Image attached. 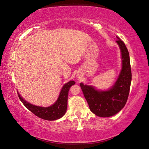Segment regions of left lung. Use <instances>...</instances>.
<instances>
[{"label":"left lung","instance_id":"left-lung-1","mask_svg":"<svg viewBox=\"0 0 149 149\" xmlns=\"http://www.w3.org/2000/svg\"><path fill=\"white\" fill-rule=\"evenodd\" d=\"M116 42L120 48L122 57V69L120 74L111 89L98 91L92 86L80 84L90 110L100 117H110L123 109L129 97L132 72L128 49L123 40L119 37Z\"/></svg>","mask_w":149,"mask_h":149}]
</instances>
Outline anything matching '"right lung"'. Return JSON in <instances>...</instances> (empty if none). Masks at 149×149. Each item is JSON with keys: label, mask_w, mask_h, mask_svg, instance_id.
<instances>
[{"label": "right lung", "mask_w": 149, "mask_h": 149, "mask_svg": "<svg viewBox=\"0 0 149 149\" xmlns=\"http://www.w3.org/2000/svg\"><path fill=\"white\" fill-rule=\"evenodd\" d=\"M75 83L74 81H69L68 83H66L62 88L57 101L53 105L49 107H37L23 100L21 96L18 94L19 97L23 104L37 117L48 121L56 120L65 115L67 109V101H68L69 89Z\"/></svg>", "instance_id": "right-lung-1"}]
</instances>
